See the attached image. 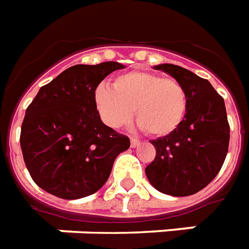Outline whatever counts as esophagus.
Returning a JSON list of instances; mask_svg holds the SVG:
<instances>
[{"label":"esophagus","instance_id":"esophagus-1","mask_svg":"<svg viewBox=\"0 0 249 249\" xmlns=\"http://www.w3.org/2000/svg\"><path fill=\"white\" fill-rule=\"evenodd\" d=\"M141 144V141L139 139H135V137H130V146L132 148H136Z\"/></svg>","mask_w":249,"mask_h":249}]
</instances>
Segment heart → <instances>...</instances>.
Instances as JSON below:
<instances>
[{"instance_id":"1","label":"heart","mask_w":249,"mask_h":249,"mask_svg":"<svg viewBox=\"0 0 249 249\" xmlns=\"http://www.w3.org/2000/svg\"><path fill=\"white\" fill-rule=\"evenodd\" d=\"M93 97L101 119L110 128L126 124L135 108L141 128L159 137L178 129L188 109L187 92L180 82L146 71L119 74L113 88L100 84Z\"/></svg>"}]
</instances>
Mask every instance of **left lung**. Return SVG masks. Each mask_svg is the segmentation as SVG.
<instances>
[{"instance_id":"obj_1","label":"left lung","mask_w":249,"mask_h":249,"mask_svg":"<svg viewBox=\"0 0 249 249\" xmlns=\"http://www.w3.org/2000/svg\"><path fill=\"white\" fill-rule=\"evenodd\" d=\"M176 78L185 89L187 114L173 133L152 140L155 160L145 168L157 191L189 196L208 185L224 164L230 145V124L224 98L211 82L173 64L155 66Z\"/></svg>"}]
</instances>
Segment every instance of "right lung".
<instances>
[{"label": "right lung", "mask_w": 249, "mask_h": 249, "mask_svg": "<svg viewBox=\"0 0 249 249\" xmlns=\"http://www.w3.org/2000/svg\"><path fill=\"white\" fill-rule=\"evenodd\" d=\"M124 65L108 61L68 68L26 108L21 126L25 165L37 185L65 200L97 192L129 139L104 124L94 89Z\"/></svg>", "instance_id": "obj_1"}]
</instances>
